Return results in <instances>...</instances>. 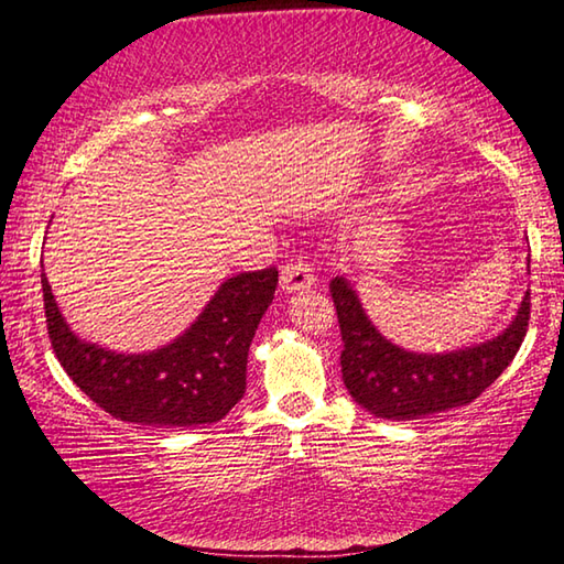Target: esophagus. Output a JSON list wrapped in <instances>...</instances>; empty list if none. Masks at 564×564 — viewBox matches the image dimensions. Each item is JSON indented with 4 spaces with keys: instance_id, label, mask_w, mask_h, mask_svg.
Instances as JSON below:
<instances>
[{
    "instance_id": "1",
    "label": "esophagus",
    "mask_w": 564,
    "mask_h": 564,
    "mask_svg": "<svg viewBox=\"0 0 564 564\" xmlns=\"http://www.w3.org/2000/svg\"><path fill=\"white\" fill-rule=\"evenodd\" d=\"M313 283H316V279H313V269L311 263L305 261V256H295V259H291L281 269V289L285 293L305 291L311 289Z\"/></svg>"
}]
</instances>
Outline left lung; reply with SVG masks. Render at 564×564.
Returning a JSON list of instances; mask_svg holds the SVG:
<instances>
[{
	"label": "left lung",
	"instance_id": "obj_1",
	"mask_svg": "<svg viewBox=\"0 0 564 564\" xmlns=\"http://www.w3.org/2000/svg\"><path fill=\"white\" fill-rule=\"evenodd\" d=\"M330 295L343 338V383L360 408L386 420H417L473 403L518 356L530 321L528 291L518 316L498 338L427 356L380 336L346 279L330 281Z\"/></svg>",
	"mask_w": 564,
	"mask_h": 564
}]
</instances>
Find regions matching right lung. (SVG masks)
I'll use <instances>...</instances> for the list:
<instances>
[{"mask_svg":"<svg viewBox=\"0 0 564 564\" xmlns=\"http://www.w3.org/2000/svg\"><path fill=\"white\" fill-rule=\"evenodd\" d=\"M275 285L273 265L238 273L221 283L184 336L127 356L76 338L42 273L46 330L66 376L109 415L151 427L216 423L243 398L248 348Z\"/></svg>","mask_w":564,"mask_h":564,"instance_id":"1","label":"right lung"}]
</instances>
